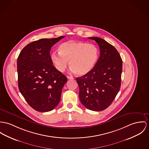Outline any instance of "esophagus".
Wrapping results in <instances>:
<instances>
[{"mask_svg": "<svg viewBox=\"0 0 149 149\" xmlns=\"http://www.w3.org/2000/svg\"><path fill=\"white\" fill-rule=\"evenodd\" d=\"M67 78H68V79H74L72 77H70V76H68Z\"/></svg>", "mask_w": 149, "mask_h": 149, "instance_id": "obj_1", "label": "esophagus"}]
</instances>
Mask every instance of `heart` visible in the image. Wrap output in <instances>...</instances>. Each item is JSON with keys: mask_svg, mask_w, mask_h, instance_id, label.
I'll list each match as a JSON object with an SVG mask.
<instances>
[{"mask_svg": "<svg viewBox=\"0 0 149 149\" xmlns=\"http://www.w3.org/2000/svg\"><path fill=\"white\" fill-rule=\"evenodd\" d=\"M99 54L98 48L93 44L81 41H68L61 44L59 46V53L53 52L51 58L58 71L63 72L70 61L71 71L83 76L94 68Z\"/></svg>", "mask_w": 149, "mask_h": 149, "instance_id": "heart-1", "label": "heart"}]
</instances>
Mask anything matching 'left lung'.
I'll list each match as a JSON object with an SVG mask.
<instances>
[{"label": "left lung", "mask_w": 149, "mask_h": 149, "mask_svg": "<svg viewBox=\"0 0 149 149\" xmlns=\"http://www.w3.org/2000/svg\"><path fill=\"white\" fill-rule=\"evenodd\" d=\"M100 48V57L88 74L76 78L79 99L87 109L101 111L114 100L121 87L123 61L115 47L102 38L89 37Z\"/></svg>", "instance_id": "8db88e82"}]
</instances>
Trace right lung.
<instances>
[{"label": "right lung", "mask_w": 149, "mask_h": 149, "mask_svg": "<svg viewBox=\"0 0 149 149\" xmlns=\"http://www.w3.org/2000/svg\"><path fill=\"white\" fill-rule=\"evenodd\" d=\"M65 36L42 38L25 46L17 61L18 87L34 110L49 112L61 100L66 77L53 65L51 47Z\"/></svg>", "instance_id": "1"}]
</instances>
